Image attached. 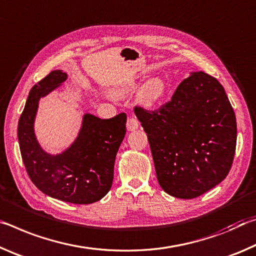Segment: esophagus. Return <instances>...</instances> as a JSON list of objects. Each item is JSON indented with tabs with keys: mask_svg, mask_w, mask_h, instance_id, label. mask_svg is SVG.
I'll return each mask as SVG.
<instances>
[{
	"mask_svg": "<svg viewBox=\"0 0 256 256\" xmlns=\"http://www.w3.org/2000/svg\"><path fill=\"white\" fill-rule=\"evenodd\" d=\"M138 126H140V122H138V120L136 118H134V116H130V118H128L127 120V129L128 130H136L138 128Z\"/></svg>",
	"mask_w": 256,
	"mask_h": 256,
	"instance_id": "obj_1",
	"label": "esophagus"
}]
</instances>
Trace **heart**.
<instances>
[{
  "mask_svg": "<svg viewBox=\"0 0 256 256\" xmlns=\"http://www.w3.org/2000/svg\"><path fill=\"white\" fill-rule=\"evenodd\" d=\"M135 88V84H129L128 86L124 87L119 90V95H124ZM166 93V84L160 77H154L148 79L138 93V98L145 106L154 108L161 102Z\"/></svg>",
  "mask_w": 256,
  "mask_h": 256,
  "instance_id": "1",
  "label": "heart"
}]
</instances>
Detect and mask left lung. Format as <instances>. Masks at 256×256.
<instances>
[{"instance_id": "left-lung-1", "label": "left lung", "mask_w": 256, "mask_h": 256, "mask_svg": "<svg viewBox=\"0 0 256 256\" xmlns=\"http://www.w3.org/2000/svg\"><path fill=\"white\" fill-rule=\"evenodd\" d=\"M134 112L148 134L162 190L178 198L204 194L227 177L237 140L234 108L222 85L198 71L156 110Z\"/></svg>"}]
</instances>
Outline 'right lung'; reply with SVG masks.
Here are the masks:
<instances>
[{
    "label": "right lung",
    "instance_id": "right-lung-1",
    "mask_svg": "<svg viewBox=\"0 0 256 256\" xmlns=\"http://www.w3.org/2000/svg\"><path fill=\"white\" fill-rule=\"evenodd\" d=\"M66 79L62 70L51 71L32 86L18 124V140L24 168L40 192L74 204H90L110 190L116 156L126 135V113L110 119L85 114L77 140L64 153L50 156L34 134L40 98Z\"/></svg>",
    "mask_w": 256,
    "mask_h": 256
}]
</instances>
